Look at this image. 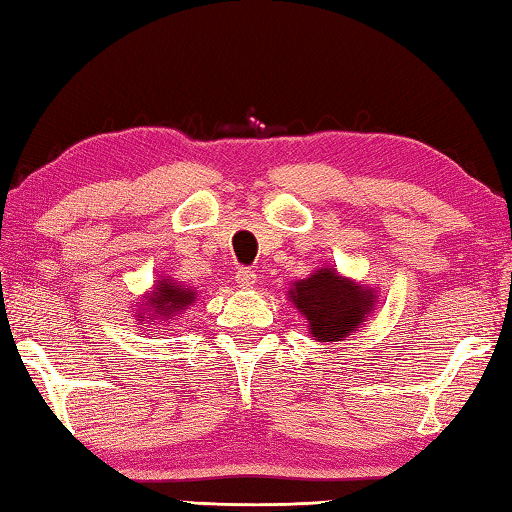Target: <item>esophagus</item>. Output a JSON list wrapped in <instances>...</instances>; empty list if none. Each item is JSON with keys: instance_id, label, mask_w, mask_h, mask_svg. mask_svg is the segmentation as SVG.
<instances>
[{"instance_id": "1", "label": "esophagus", "mask_w": 512, "mask_h": 512, "mask_svg": "<svg viewBox=\"0 0 512 512\" xmlns=\"http://www.w3.org/2000/svg\"><path fill=\"white\" fill-rule=\"evenodd\" d=\"M235 281H237V286L242 288V290H250V288L257 284V275L253 273V270H248V268H239L237 275H235Z\"/></svg>"}]
</instances>
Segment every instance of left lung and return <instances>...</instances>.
<instances>
[{"label":"left lung","instance_id":"left-lung-1","mask_svg":"<svg viewBox=\"0 0 512 512\" xmlns=\"http://www.w3.org/2000/svg\"><path fill=\"white\" fill-rule=\"evenodd\" d=\"M290 303L308 321L314 341L332 345L363 328L378 303V290L343 277L332 266H321L288 290Z\"/></svg>","mask_w":512,"mask_h":512}]
</instances>
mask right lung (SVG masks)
<instances>
[{
  "mask_svg": "<svg viewBox=\"0 0 512 512\" xmlns=\"http://www.w3.org/2000/svg\"><path fill=\"white\" fill-rule=\"evenodd\" d=\"M195 297H198V292L191 286H184L182 281L158 277L154 288L138 299V306L132 310L134 319L138 325L167 330L173 321H178L184 310L193 306Z\"/></svg>",
  "mask_w": 512,
  "mask_h": 512,
  "instance_id": "obj_1",
  "label": "right lung"
}]
</instances>
